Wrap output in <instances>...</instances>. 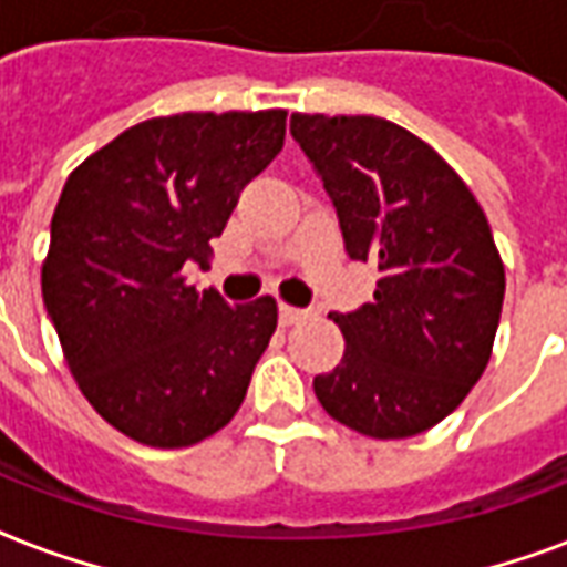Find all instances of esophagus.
<instances>
[{
  "instance_id": "1",
  "label": "esophagus",
  "mask_w": 567,
  "mask_h": 567,
  "mask_svg": "<svg viewBox=\"0 0 567 567\" xmlns=\"http://www.w3.org/2000/svg\"><path fill=\"white\" fill-rule=\"evenodd\" d=\"M309 318V309H297V306H288V302H279V323L282 327H293Z\"/></svg>"
}]
</instances>
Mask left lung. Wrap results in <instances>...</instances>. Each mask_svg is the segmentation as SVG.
I'll return each instance as SVG.
<instances>
[{
  "label": "left lung",
  "mask_w": 567,
  "mask_h": 567,
  "mask_svg": "<svg viewBox=\"0 0 567 567\" xmlns=\"http://www.w3.org/2000/svg\"><path fill=\"white\" fill-rule=\"evenodd\" d=\"M291 133L339 210L348 255L380 270L374 302L330 315L344 357L315 378V395L365 437L422 434L470 395L494 351L505 267L485 210L392 121L293 112Z\"/></svg>",
  "instance_id": "left-lung-1"
}]
</instances>
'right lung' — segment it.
<instances>
[{
    "mask_svg": "<svg viewBox=\"0 0 567 567\" xmlns=\"http://www.w3.org/2000/svg\"><path fill=\"white\" fill-rule=\"evenodd\" d=\"M285 110L133 124L64 181L41 293L85 401L142 446L226 427L276 330V300L228 306L187 282L240 189L285 145Z\"/></svg>",
    "mask_w": 567,
    "mask_h": 567,
    "instance_id": "1",
    "label": "right lung"
}]
</instances>
